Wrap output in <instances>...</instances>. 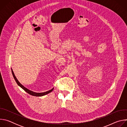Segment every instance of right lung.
I'll return each mask as SVG.
<instances>
[{"label":"right lung","instance_id":"obj_1","mask_svg":"<svg viewBox=\"0 0 127 127\" xmlns=\"http://www.w3.org/2000/svg\"><path fill=\"white\" fill-rule=\"evenodd\" d=\"M11 72H12V75H13V77H14V79L15 81H16V83L17 84V85H19V86H20L23 89H24V90H25V91L26 92H27L28 94H30V95H32V96H44V95H46L49 94L50 93L52 92L53 91V89H54V88H53L52 89L49 90V91H47V92H44V93H38L33 92L32 91V90H29V89H28V88H27L26 87H25L24 85H23L19 81V80H18L17 79L16 77H15V75H14V73H13V71H12V68H11Z\"/></svg>","mask_w":127,"mask_h":127}]
</instances>
